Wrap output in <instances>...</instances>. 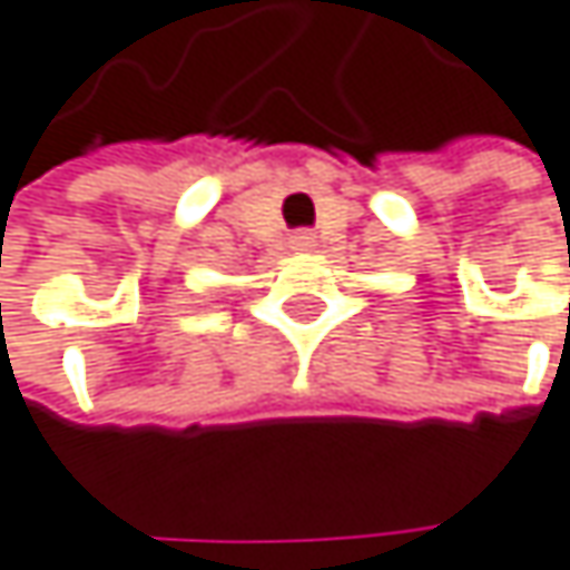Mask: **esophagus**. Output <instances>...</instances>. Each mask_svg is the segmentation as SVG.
<instances>
[{
	"mask_svg": "<svg viewBox=\"0 0 570 570\" xmlns=\"http://www.w3.org/2000/svg\"><path fill=\"white\" fill-rule=\"evenodd\" d=\"M291 246H294V249H314V236H311V233H297V236L291 239Z\"/></svg>",
	"mask_w": 570,
	"mask_h": 570,
	"instance_id": "obj_1",
	"label": "esophagus"
}]
</instances>
